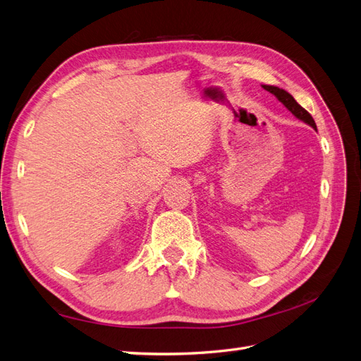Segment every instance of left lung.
<instances>
[{
	"instance_id": "left-lung-1",
	"label": "left lung",
	"mask_w": 361,
	"mask_h": 361,
	"mask_svg": "<svg viewBox=\"0 0 361 361\" xmlns=\"http://www.w3.org/2000/svg\"><path fill=\"white\" fill-rule=\"evenodd\" d=\"M264 89L267 90V92H269V93H272L274 94L277 99L285 105L288 110L297 117V118H300V120H302L304 123H307V125H310L312 128H314L316 129V123H314V120H313V117L304 110V108L293 99V96L292 94H289L286 90H283V89H279V87H276V85H264Z\"/></svg>"
}]
</instances>
